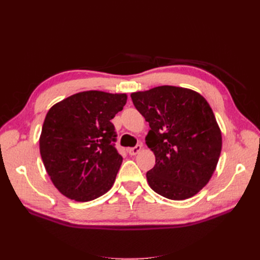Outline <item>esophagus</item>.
<instances>
[{"instance_id":"obj_1","label":"esophagus","mask_w":260,"mask_h":260,"mask_svg":"<svg viewBox=\"0 0 260 260\" xmlns=\"http://www.w3.org/2000/svg\"><path fill=\"white\" fill-rule=\"evenodd\" d=\"M141 149H142V145L138 144V145L135 146V147L128 148V153H129L130 155H137V154H139V153L141 152Z\"/></svg>"}]
</instances>
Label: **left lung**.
Returning <instances> with one entry per match:
<instances>
[{"label": "left lung", "instance_id": "1", "mask_svg": "<svg viewBox=\"0 0 260 260\" xmlns=\"http://www.w3.org/2000/svg\"><path fill=\"white\" fill-rule=\"evenodd\" d=\"M131 99L151 127L145 143L155 166L146 172L148 185L174 201L198 194L209 182L222 147L208 102L196 91L174 85L133 92Z\"/></svg>", "mask_w": 260, "mask_h": 260}]
</instances>
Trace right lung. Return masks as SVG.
Listing matches in <instances>:
<instances>
[{
	"label": "right lung",
	"instance_id": "add662e5",
	"mask_svg": "<svg viewBox=\"0 0 260 260\" xmlns=\"http://www.w3.org/2000/svg\"><path fill=\"white\" fill-rule=\"evenodd\" d=\"M125 93L83 91L54 104L39 143L55 187L76 202L95 200L111 190L122 157L115 147L111 120L127 103Z\"/></svg>",
	"mask_w": 260,
	"mask_h": 260
}]
</instances>
